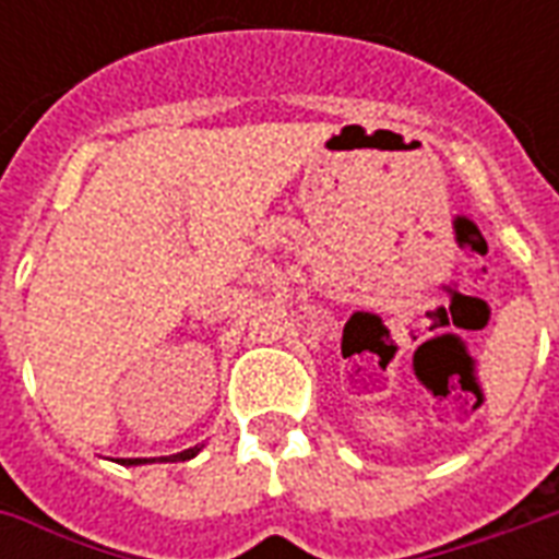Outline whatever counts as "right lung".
<instances>
[{
    "instance_id": "1",
    "label": "right lung",
    "mask_w": 559,
    "mask_h": 559,
    "mask_svg": "<svg viewBox=\"0 0 559 559\" xmlns=\"http://www.w3.org/2000/svg\"><path fill=\"white\" fill-rule=\"evenodd\" d=\"M200 452V445L194 449H185L179 455H170V457H158V461H188V457H194ZM146 461H155V457H122V464H146Z\"/></svg>"
}]
</instances>
